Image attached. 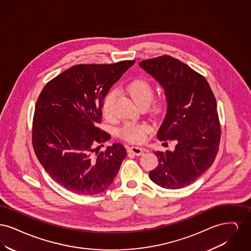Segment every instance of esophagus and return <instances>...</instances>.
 Wrapping results in <instances>:
<instances>
[{
    "instance_id": "obj_1",
    "label": "esophagus",
    "mask_w": 251,
    "mask_h": 251,
    "mask_svg": "<svg viewBox=\"0 0 251 251\" xmlns=\"http://www.w3.org/2000/svg\"><path fill=\"white\" fill-rule=\"evenodd\" d=\"M128 151L131 152V153L135 154V155L139 156L144 154L145 150L142 149V148H140V147H134V146H132V147H130V148L128 149Z\"/></svg>"
}]
</instances>
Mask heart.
I'll return each mask as SVG.
<instances>
[{
    "instance_id": "obj_1",
    "label": "heart",
    "mask_w": 251,
    "mask_h": 251,
    "mask_svg": "<svg viewBox=\"0 0 251 251\" xmlns=\"http://www.w3.org/2000/svg\"><path fill=\"white\" fill-rule=\"evenodd\" d=\"M126 92L131 99L140 106L151 104V109L155 114H160L164 111L167 104V98L165 95L153 98L154 86L152 83L145 77H136L132 79L125 86ZM116 99L115 91H109L102 100L101 111L105 119L110 120L114 114V103ZM151 131V127L147 123L132 124L127 123L121 129L120 133L122 138L133 143H140L146 139L148 133Z\"/></svg>"
}]
</instances>
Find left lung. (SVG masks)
I'll use <instances>...</instances> for the list:
<instances>
[{"label": "left lung", "mask_w": 251, "mask_h": 251, "mask_svg": "<svg viewBox=\"0 0 251 251\" xmlns=\"http://www.w3.org/2000/svg\"><path fill=\"white\" fill-rule=\"evenodd\" d=\"M139 66L165 89L167 111L157 137L175 140L174 151H155L159 164L150 179L166 189L191 184L211 167L218 152L221 128L215 95L201 74L169 55Z\"/></svg>", "instance_id": "obj_1"}]
</instances>
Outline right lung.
I'll return each instance as SVG.
<instances>
[{"label":"right lung","mask_w":251,"mask_h":251,"mask_svg":"<svg viewBox=\"0 0 251 251\" xmlns=\"http://www.w3.org/2000/svg\"><path fill=\"white\" fill-rule=\"evenodd\" d=\"M135 63L80 64L62 72L43 87L36 100L32 142L41 166L67 190L96 195L106 190L127 155L113 144L99 152V144L111 138L100 129L103 98Z\"/></svg>","instance_id":"add662e5"}]
</instances>
